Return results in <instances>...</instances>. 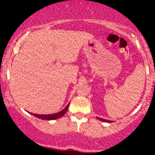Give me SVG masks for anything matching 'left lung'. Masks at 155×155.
Returning a JSON list of instances; mask_svg holds the SVG:
<instances>
[{
	"label": "left lung",
	"mask_w": 155,
	"mask_h": 155,
	"mask_svg": "<svg viewBox=\"0 0 155 155\" xmlns=\"http://www.w3.org/2000/svg\"><path fill=\"white\" fill-rule=\"evenodd\" d=\"M97 120L102 121V122H108V123H110V122H112V121H110V120H104V119H101V118H99V117H97Z\"/></svg>",
	"instance_id": "8db88e82"
}]
</instances>
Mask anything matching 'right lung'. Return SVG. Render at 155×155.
Instances as JSON below:
<instances>
[{"instance_id":"obj_1","label":"right lung","mask_w":155,"mask_h":155,"mask_svg":"<svg viewBox=\"0 0 155 155\" xmlns=\"http://www.w3.org/2000/svg\"><path fill=\"white\" fill-rule=\"evenodd\" d=\"M69 104H70V103H69V104L66 106V107L63 108L61 111L58 112V113H55V114H33V113H30V114H31L32 115H33L34 117H37V118L41 119V120H57V119L60 118L61 117H63V115L66 113L68 111V108L69 107Z\"/></svg>"}]
</instances>
